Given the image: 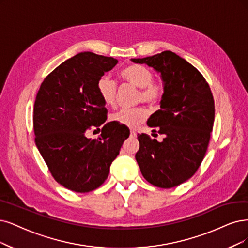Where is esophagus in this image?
<instances>
[{
  "instance_id": "1",
  "label": "esophagus",
  "mask_w": 248,
  "mask_h": 248,
  "mask_svg": "<svg viewBox=\"0 0 248 248\" xmlns=\"http://www.w3.org/2000/svg\"><path fill=\"white\" fill-rule=\"evenodd\" d=\"M136 137H137V134L134 131H131V138H136Z\"/></svg>"
}]
</instances>
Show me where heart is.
<instances>
[{
  "instance_id": "1",
  "label": "heart",
  "mask_w": 248,
  "mask_h": 248,
  "mask_svg": "<svg viewBox=\"0 0 248 248\" xmlns=\"http://www.w3.org/2000/svg\"><path fill=\"white\" fill-rule=\"evenodd\" d=\"M122 78L136 88L140 89L139 100L150 105L157 104L163 96V87L160 82L153 81L152 71L140 64H131L121 72ZM99 95L106 105H113L116 98V82L109 76L101 77L97 82ZM147 112L142 107L124 108L114 113L111 119L114 123L127 127H135L143 123Z\"/></svg>"
}]
</instances>
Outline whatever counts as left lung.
<instances>
[{"instance_id":"1","label":"left lung","mask_w":248,"mask_h":248,"mask_svg":"<svg viewBox=\"0 0 248 248\" xmlns=\"http://www.w3.org/2000/svg\"><path fill=\"white\" fill-rule=\"evenodd\" d=\"M160 73V109L148 119L161 142L142 134L136 153L143 177L159 188H172L194 175L203 160L215 121V101L203 76L171 51L131 59ZM155 131V130H153Z\"/></svg>"}]
</instances>
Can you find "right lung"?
I'll return each instance as SVG.
<instances>
[{"label":"right lung","instance_id":"obj_1","mask_svg":"<svg viewBox=\"0 0 248 248\" xmlns=\"http://www.w3.org/2000/svg\"><path fill=\"white\" fill-rule=\"evenodd\" d=\"M117 62L92 52L78 53L44 79L34 101L36 147L54 179L78 193L103 184L130 136L125 126L107 123L98 139L87 137L90 129L106 121L105 103L97 82Z\"/></svg>","mask_w":248,"mask_h":248}]
</instances>
